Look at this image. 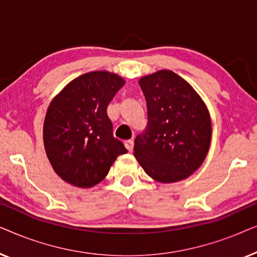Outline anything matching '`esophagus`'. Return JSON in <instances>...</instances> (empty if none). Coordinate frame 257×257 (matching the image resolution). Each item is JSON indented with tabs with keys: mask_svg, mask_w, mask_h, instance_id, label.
<instances>
[{
	"mask_svg": "<svg viewBox=\"0 0 257 257\" xmlns=\"http://www.w3.org/2000/svg\"><path fill=\"white\" fill-rule=\"evenodd\" d=\"M125 147L130 152L133 150V140L132 139H128V140H125Z\"/></svg>",
	"mask_w": 257,
	"mask_h": 257,
	"instance_id": "34e87169",
	"label": "esophagus"
}]
</instances>
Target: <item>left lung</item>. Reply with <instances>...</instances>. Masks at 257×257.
Here are the masks:
<instances>
[{
    "label": "left lung",
    "instance_id": "8db88e82",
    "mask_svg": "<svg viewBox=\"0 0 257 257\" xmlns=\"http://www.w3.org/2000/svg\"><path fill=\"white\" fill-rule=\"evenodd\" d=\"M147 125L135 139V157L154 180L168 184L189 177L208 152L212 125L206 105L177 73L161 70L139 80Z\"/></svg>",
    "mask_w": 257,
    "mask_h": 257
}]
</instances>
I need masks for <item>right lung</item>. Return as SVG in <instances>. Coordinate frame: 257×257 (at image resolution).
Returning <instances> with one entry per match:
<instances>
[{
	"label": "right lung",
	"instance_id": "right-lung-1",
	"mask_svg": "<svg viewBox=\"0 0 257 257\" xmlns=\"http://www.w3.org/2000/svg\"><path fill=\"white\" fill-rule=\"evenodd\" d=\"M125 82L106 71L73 79L54 98L45 115V152L56 173L77 187H92L106 177L119 154L127 153L113 137L107 105Z\"/></svg>",
	"mask_w": 257,
	"mask_h": 257
}]
</instances>
